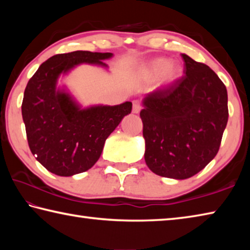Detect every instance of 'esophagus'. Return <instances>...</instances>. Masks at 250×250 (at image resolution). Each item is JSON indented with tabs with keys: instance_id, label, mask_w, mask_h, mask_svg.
<instances>
[{
	"instance_id": "34e87169",
	"label": "esophagus",
	"mask_w": 250,
	"mask_h": 250,
	"mask_svg": "<svg viewBox=\"0 0 250 250\" xmlns=\"http://www.w3.org/2000/svg\"><path fill=\"white\" fill-rule=\"evenodd\" d=\"M141 109H142V105L138 103V101H134L133 103V109H132V111H133V113H139L141 111Z\"/></svg>"
}]
</instances>
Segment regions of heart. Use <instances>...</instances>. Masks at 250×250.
<instances>
[{"label":"heart","instance_id":"1","mask_svg":"<svg viewBox=\"0 0 250 250\" xmlns=\"http://www.w3.org/2000/svg\"><path fill=\"white\" fill-rule=\"evenodd\" d=\"M182 69L179 65L172 64L170 59L159 58L151 62L146 68V74L151 80L164 78L167 83H172L180 77Z\"/></svg>","mask_w":250,"mask_h":250}]
</instances>
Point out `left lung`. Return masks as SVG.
<instances>
[{
    "mask_svg": "<svg viewBox=\"0 0 250 250\" xmlns=\"http://www.w3.org/2000/svg\"><path fill=\"white\" fill-rule=\"evenodd\" d=\"M184 76L143 99L140 117L147 167L188 179L217 154L228 121L227 90L208 66L182 54Z\"/></svg>",
    "mask_w": 250,
    "mask_h": 250,
    "instance_id": "8db88e82",
    "label": "left lung"
}]
</instances>
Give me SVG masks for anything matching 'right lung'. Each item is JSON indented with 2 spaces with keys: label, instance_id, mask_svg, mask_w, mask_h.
Instances as JSON below:
<instances>
[{
  "label": "right lung",
  "instance_id": "1",
  "mask_svg": "<svg viewBox=\"0 0 250 250\" xmlns=\"http://www.w3.org/2000/svg\"><path fill=\"white\" fill-rule=\"evenodd\" d=\"M111 53L76 50L58 54L40 66L24 91L22 116L33 155L49 172L71 176L86 172L100 158L104 142L132 110L130 101L82 109L56 89L59 75L79 64L107 67Z\"/></svg>",
  "mask_w": 250,
  "mask_h": 250
}]
</instances>
